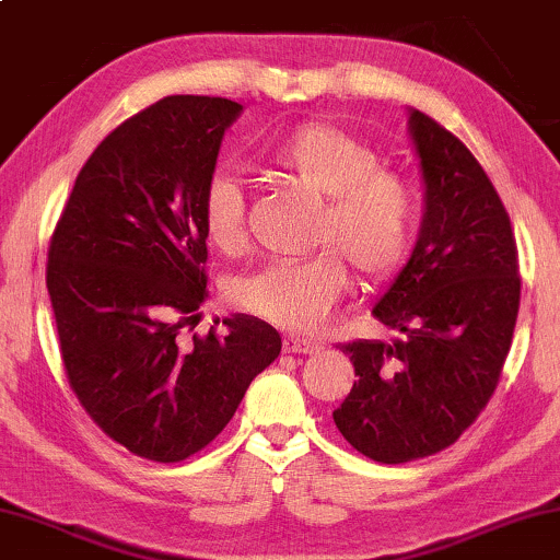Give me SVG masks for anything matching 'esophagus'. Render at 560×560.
Masks as SVG:
<instances>
[{
    "mask_svg": "<svg viewBox=\"0 0 560 560\" xmlns=\"http://www.w3.org/2000/svg\"><path fill=\"white\" fill-rule=\"evenodd\" d=\"M319 345L316 341H308V339H302V337H287L283 339V352L289 354H316L319 352Z\"/></svg>",
    "mask_w": 560,
    "mask_h": 560,
    "instance_id": "1",
    "label": "esophagus"
}]
</instances>
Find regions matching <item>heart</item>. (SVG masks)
<instances>
[{
	"mask_svg": "<svg viewBox=\"0 0 560 560\" xmlns=\"http://www.w3.org/2000/svg\"><path fill=\"white\" fill-rule=\"evenodd\" d=\"M273 173L322 198L312 246L294 261H273L233 281L238 306L291 331H308L327 319L349 287L347 264L364 283H380L405 264L415 244L420 203L402 173L382 165L370 140L339 125H296L266 153ZM203 236L223 256L246 246L244 188L231 175H215L200 200Z\"/></svg>",
	"mask_w": 560,
	"mask_h": 560,
	"instance_id": "1",
	"label": "heart"
}]
</instances>
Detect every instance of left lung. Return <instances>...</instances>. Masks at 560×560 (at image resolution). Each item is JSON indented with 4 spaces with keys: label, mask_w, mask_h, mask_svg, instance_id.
Wrapping results in <instances>:
<instances>
[{
    "label": "left lung",
    "mask_w": 560,
    "mask_h": 560,
    "mask_svg": "<svg viewBox=\"0 0 560 560\" xmlns=\"http://www.w3.org/2000/svg\"><path fill=\"white\" fill-rule=\"evenodd\" d=\"M424 213L410 261L372 314L392 341L339 349L354 382L334 422L374 463L399 465L453 445L482 412L511 352L521 306L511 219L453 132L410 110Z\"/></svg>",
    "instance_id": "left-lung-1"
}]
</instances>
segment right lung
<instances>
[{
  "label": "right lung",
  "instance_id": "obj_1",
  "mask_svg": "<svg viewBox=\"0 0 560 560\" xmlns=\"http://www.w3.org/2000/svg\"><path fill=\"white\" fill-rule=\"evenodd\" d=\"M241 110L171 95L132 115L82 165L49 241L70 387L107 438L145 460L203 450L281 352L279 331L248 314L223 319L226 334H180L208 296L200 200Z\"/></svg>",
  "mask_w": 560,
  "mask_h": 560
}]
</instances>
